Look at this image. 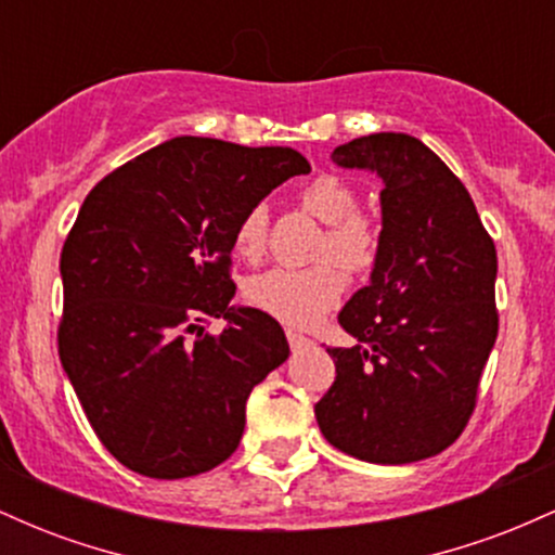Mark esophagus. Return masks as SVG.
I'll list each match as a JSON object with an SVG mask.
<instances>
[{"instance_id": "esophagus-1", "label": "esophagus", "mask_w": 555, "mask_h": 555, "mask_svg": "<svg viewBox=\"0 0 555 555\" xmlns=\"http://www.w3.org/2000/svg\"><path fill=\"white\" fill-rule=\"evenodd\" d=\"M286 341H289L292 349H302V347H308V344H313L308 336L297 334V331H286Z\"/></svg>"}]
</instances>
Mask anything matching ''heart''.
<instances>
[{
	"label": "heart",
	"mask_w": 555,
	"mask_h": 555,
	"mask_svg": "<svg viewBox=\"0 0 555 555\" xmlns=\"http://www.w3.org/2000/svg\"><path fill=\"white\" fill-rule=\"evenodd\" d=\"M299 203L326 224L315 247V260L321 263L310 269L260 271L247 279L245 299L286 326L308 328L321 321L347 289L340 264L349 273H367L378 263L380 229L373 216L358 211V190L336 175H318L310 180L299 193ZM232 245L245 260L263 256L269 245V208L263 203H256L240 216Z\"/></svg>",
	"instance_id": "obj_1"
}]
</instances>
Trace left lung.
Instances as JSON below:
<instances>
[{
    "mask_svg": "<svg viewBox=\"0 0 555 555\" xmlns=\"http://www.w3.org/2000/svg\"><path fill=\"white\" fill-rule=\"evenodd\" d=\"M334 162L384 180V229L371 284L339 313L358 344L328 349L336 378L318 428L362 462L428 460L467 428L499 336L495 245L460 177L417 138H354Z\"/></svg>",
    "mask_w": 555,
    "mask_h": 555,
    "instance_id": "left-lung-1",
    "label": "left lung"
}]
</instances>
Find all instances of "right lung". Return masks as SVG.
<instances>
[{"label":"right lung","mask_w":555,"mask_h":555,"mask_svg":"<svg viewBox=\"0 0 555 555\" xmlns=\"http://www.w3.org/2000/svg\"><path fill=\"white\" fill-rule=\"evenodd\" d=\"M308 171L292 149L184 135L82 201L60 258L56 344L93 433L132 473L193 477L240 446L245 401L289 344L269 313L229 305L232 234L247 208ZM208 317L228 328L203 335Z\"/></svg>","instance_id":"1"}]
</instances>
